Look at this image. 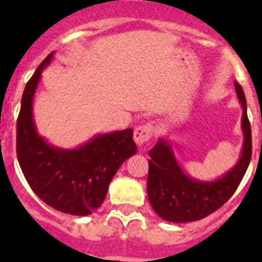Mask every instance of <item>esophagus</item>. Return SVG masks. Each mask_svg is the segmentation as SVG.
<instances>
[{"mask_svg":"<svg viewBox=\"0 0 262 262\" xmlns=\"http://www.w3.org/2000/svg\"><path fill=\"white\" fill-rule=\"evenodd\" d=\"M152 135H154V126L151 123H144V125H140L135 129V133H133V139H135L136 144L139 145H143L144 143H147L148 140L151 139Z\"/></svg>","mask_w":262,"mask_h":262,"instance_id":"esophagus-1","label":"esophagus"}]
</instances>
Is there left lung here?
<instances>
[{
  "label": "left lung",
  "instance_id": "obj_1",
  "mask_svg": "<svg viewBox=\"0 0 262 262\" xmlns=\"http://www.w3.org/2000/svg\"><path fill=\"white\" fill-rule=\"evenodd\" d=\"M235 91L244 110V149L238 163L222 178L203 182L187 177L174 158L170 144L163 139L148 152L151 156L148 160V199L154 211L163 220L187 223L203 219L227 203L239 186L252 159V129L246 113V98L238 83Z\"/></svg>",
  "mask_w": 262,
  "mask_h": 262
}]
</instances>
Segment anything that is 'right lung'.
<instances>
[{
    "label": "right lung",
    "instance_id": "obj_1",
    "mask_svg": "<svg viewBox=\"0 0 262 262\" xmlns=\"http://www.w3.org/2000/svg\"><path fill=\"white\" fill-rule=\"evenodd\" d=\"M43 59L23 92L17 118L16 152L27 182L39 199L57 211L87 216L106 199L108 185L121 164L137 151L133 130L98 135L76 149H59L47 144L36 132L32 100L43 68Z\"/></svg>",
    "mask_w": 262,
    "mask_h": 262
}]
</instances>
